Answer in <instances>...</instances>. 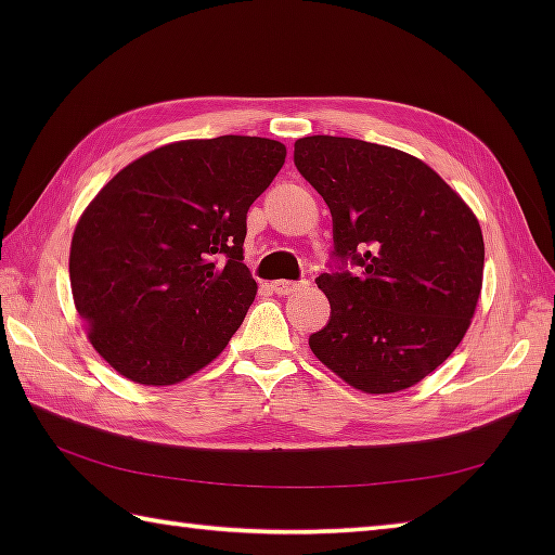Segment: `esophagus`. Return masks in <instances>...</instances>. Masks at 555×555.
Returning <instances> with one entry per match:
<instances>
[{"instance_id": "1", "label": "esophagus", "mask_w": 555, "mask_h": 555, "mask_svg": "<svg viewBox=\"0 0 555 555\" xmlns=\"http://www.w3.org/2000/svg\"><path fill=\"white\" fill-rule=\"evenodd\" d=\"M308 288V281H274L271 291L279 293V296H293V293H300Z\"/></svg>"}]
</instances>
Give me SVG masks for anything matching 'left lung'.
Instances as JSON below:
<instances>
[{
	"label": "left lung",
	"mask_w": 555,
	"mask_h": 555,
	"mask_svg": "<svg viewBox=\"0 0 555 555\" xmlns=\"http://www.w3.org/2000/svg\"><path fill=\"white\" fill-rule=\"evenodd\" d=\"M293 162L334 221L332 262L317 279L332 314L310 336L312 352L364 393L422 382L475 314L485 271L477 217L439 173L393 147L310 135Z\"/></svg>",
	"instance_id": "8db88e82"
}]
</instances>
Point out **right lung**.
Wrapping results in <instances>:
<instances>
[{
    "label": "right lung",
    "mask_w": 555,
    "mask_h": 555,
    "mask_svg": "<svg viewBox=\"0 0 555 555\" xmlns=\"http://www.w3.org/2000/svg\"><path fill=\"white\" fill-rule=\"evenodd\" d=\"M284 159L269 138L183 140L128 164L82 211L70 291L92 348L126 379L183 382L238 332L257 293L247 209Z\"/></svg>",
    "instance_id": "add662e5"
}]
</instances>
